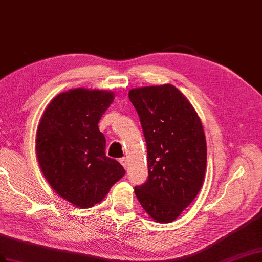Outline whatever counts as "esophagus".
<instances>
[{
  "mask_svg": "<svg viewBox=\"0 0 262 262\" xmlns=\"http://www.w3.org/2000/svg\"><path fill=\"white\" fill-rule=\"evenodd\" d=\"M119 163L123 165V167H124V168H125V169L127 168V158H125V157H123V158H120V159H119Z\"/></svg>",
  "mask_w": 262,
  "mask_h": 262,
  "instance_id": "esophagus-1",
  "label": "esophagus"
}]
</instances>
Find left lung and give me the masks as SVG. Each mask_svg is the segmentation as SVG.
<instances>
[{
	"instance_id": "1",
	"label": "left lung",
	"mask_w": 262,
	"mask_h": 262,
	"mask_svg": "<svg viewBox=\"0 0 262 262\" xmlns=\"http://www.w3.org/2000/svg\"><path fill=\"white\" fill-rule=\"evenodd\" d=\"M128 97L142 123L148 162V179L135 187V195L154 220L171 223L204 183L203 124L189 100L171 84L133 89Z\"/></svg>"
}]
</instances>
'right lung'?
<instances>
[{
  "label": "right lung",
  "mask_w": 262,
  "mask_h": 262,
  "mask_svg": "<svg viewBox=\"0 0 262 262\" xmlns=\"http://www.w3.org/2000/svg\"><path fill=\"white\" fill-rule=\"evenodd\" d=\"M115 98L111 91L73 89L46 107L36 132V156L45 179L58 196L82 209L102 201L125 175L106 156L98 123Z\"/></svg>",
  "instance_id": "add662e5"
}]
</instances>
